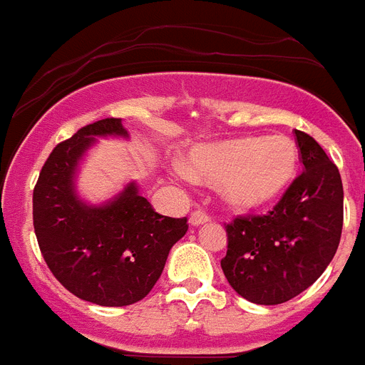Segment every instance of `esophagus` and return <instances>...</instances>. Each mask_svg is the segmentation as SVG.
Wrapping results in <instances>:
<instances>
[{
    "label": "esophagus",
    "instance_id": "1",
    "mask_svg": "<svg viewBox=\"0 0 365 365\" xmlns=\"http://www.w3.org/2000/svg\"><path fill=\"white\" fill-rule=\"evenodd\" d=\"M209 220H211V217H209V215H207L203 209H196V211L190 215L192 226H200V224H205V222H209Z\"/></svg>",
    "mask_w": 365,
    "mask_h": 365
}]
</instances>
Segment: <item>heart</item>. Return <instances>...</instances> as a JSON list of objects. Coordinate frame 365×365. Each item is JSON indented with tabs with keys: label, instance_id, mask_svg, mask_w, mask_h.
Returning <instances> with one entry per match:
<instances>
[{
	"label": "heart",
	"instance_id": "b5f03b06",
	"mask_svg": "<svg viewBox=\"0 0 365 365\" xmlns=\"http://www.w3.org/2000/svg\"><path fill=\"white\" fill-rule=\"evenodd\" d=\"M298 164V147L290 137H243L194 147L186 173L220 182L230 205L258 209L277 201L290 188Z\"/></svg>",
	"mask_w": 365,
	"mask_h": 365
}]
</instances>
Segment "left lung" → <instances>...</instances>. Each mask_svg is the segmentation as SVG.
<instances>
[{"instance_id": "1", "label": "left lung", "mask_w": 365, "mask_h": 365, "mask_svg": "<svg viewBox=\"0 0 365 365\" xmlns=\"http://www.w3.org/2000/svg\"><path fill=\"white\" fill-rule=\"evenodd\" d=\"M303 171L265 215L226 224L222 271L239 296L258 305L296 298L319 279L339 247L343 182L319 143L296 130Z\"/></svg>"}]
</instances>
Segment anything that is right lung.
I'll return each mask as SVG.
<instances>
[{
    "label": "right lung",
    "instance_id": "right-lung-1",
    "mask_svg": "<svg viewBox=\"0 0 365 365\" xmlns=\"http://www.w3.org/2000/svg\"><path fill=\"white\" fill-rule=\"evenodd\" d=\"M96 135L128 133L120 118H103L58 143L34 188V228L63 288L84 302L122 307L153 290L188 222L158 215L133 182L107 205H84L73 190V173Z\"/></svg>",
    "mask_w": 365,
    "mask_h": 365
}]
</instances>
